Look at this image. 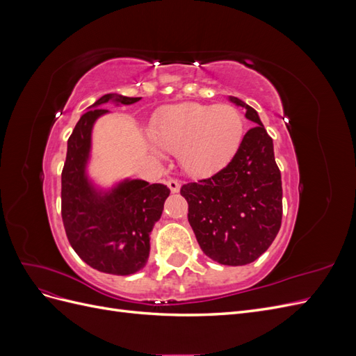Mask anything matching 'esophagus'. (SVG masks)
<instances>
[{"label": "esophagus", "instance_id": "esophagus-1", "mask_svg": "<svg viewBox=\"0 0 356 356\" xmlns=\"http://www.w3.org/2000/svg\"><path fill=\"white\" fill-rule=\"evenodd\" d=\"M168 187L170 188V191H172V193H178V191H179L181 184H179V181H178V179L170 178V179H168Z\"/></svg>", "mask_w": 356, "mask_h": 356}]
</instances>
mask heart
I'll use <instances>...</instances> for the list:
<instances>
[{"instance_id":"b5f03b06","label":"heart","mask_w":356,"mask_h":356,"mask_svg":"<svg viewBox=\"0 0 356 356\" xmlns=\"http://www.w3.org/2000/svg\"><path fill=\"white\" fill-rule=\"evenodd\" d=\"M152 134L160 148L178 154L186 174L207 178L227 166L238 153L245 120L230 104L186 102L159 113Z\"/></svg>"}]
</instances>
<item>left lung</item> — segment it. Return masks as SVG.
<instances>
[{
    "mask_svg": "<svg viewBox=\"0 0 356 356\" xmlns=\"http://www.w3.org/2000/svg\"><path fill=\"white\" fill-rule=\"evenodd\" d=\"M230 99L245 106L257 126L245 134L227 166L184 184L181 196L202 251L220 264L243 266L266 252L281 229L282 179L273 141L257 111L239 98Z\"/></svg>",
    "mask_w": 356,
    "mask_h": 356,
    "instance_id": "left-lung-1",
    "label": "left lung"
}]
</instances>
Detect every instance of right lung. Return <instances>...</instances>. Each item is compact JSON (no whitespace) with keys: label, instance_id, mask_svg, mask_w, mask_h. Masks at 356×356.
<instances>
[{"label":"right lung","instance_id":"add662e5","mask_svg":"<svg viewBox=\"0 0 356 356\" xmlns=\"http://www.w3.org/2000/svg\"><path fill=\"white\" fill-rule=\"evenodd\" d=\"M114 99L124 105L141 98L117 93L104 95L89 106L68 138L62 169L60 212L67 238L84 263L110 275H132L145 266L149 233L170 190L147 181H126L106 196H98L84 175L90 149V132L96 118L108 110L98 108Z\"/></svg>","mask_w":356,"mask_h":356}]
</instances>
